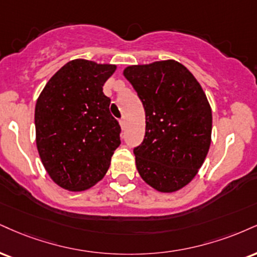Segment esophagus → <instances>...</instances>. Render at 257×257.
I'll return each mask as SVG.
<instances>
[{"mask_svg": "<svg viewBox=\"0 0 257 257\" xmlns=\"http://www.w3.org/2000/svg\"><path fill=\"white\" fill-rule=\"evenodd\" d=\"M119 125H120V128H122V129H125L126 122H125L124 118H120V119H119Z\"/></svg>", "mask_w": 257, "mask_h": 257, "instance_id": "1", "label": "esophagus"}]
</instances>
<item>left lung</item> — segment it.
<instances>
[{"mask_svg":"<svg viewBox=\"0 0 257 257\" xmlns=\"http://www.w3.org/2000/svg\"><path fill=\"white\" fill-rule=\"evenodd\" d=\"M142 101L146 133L134 148L141 178L162 193H174L195 177L212 134V110L202 87L183 64L168 60L124 69Z\"/></svg>","mask_w":257,"mask_h":257,"instance_id":"obj_1","label":"left lung"}]
</instances>
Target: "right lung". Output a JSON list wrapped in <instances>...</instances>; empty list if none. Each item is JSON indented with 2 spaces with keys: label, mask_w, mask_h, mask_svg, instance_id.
Masks as SVG:
<instances>
[{
  "label": "right lung",
  "mask_w": 257,
  "mask_h": 257,
  "mask_svg": "<svg viewBox=\"0 0 257 257\" xmlns=\"http://www.w3.org/2000/svg\"><path fill=\"white\" fill-rule=\"evenodd\" d=\"M113 64L73 60L45 85L36 104L37 148L55 183L81 191L100 181L120 145V126L110 113L105 81Z\"/></svg>",
  "instance_id": "add662e5"
}]
</instances>
